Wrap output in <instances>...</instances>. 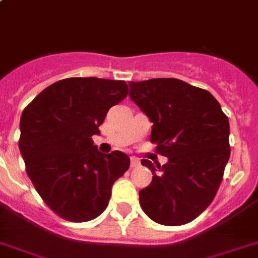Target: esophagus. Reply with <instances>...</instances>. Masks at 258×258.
I'll use <instances>...</instances> for the list:
<instances>
[{
	"mask_svg": "<svg viewBox=\"0 0 258 258\" xmlns=\"http://www.w3.org/2000/svg\"><path fill=\"white\" fill-rule=\"evenodd\" d=\"M140 165V161L136 157H131V168H136Z\"/></svg>",
	"mask_w": 258,
	"mask_h": 258,
	"instance_id": "1",
	"label": "esophagus"
}]
</instances>
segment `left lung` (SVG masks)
I'll return each mask as SVG.
<instances>
[{"label":"left lung","instance_id":"left-lung-1","mask_svg":"<svg viewBox=\"0 0 258 258\" xmlns=\"http://www.w3.org/2000/svg\"><path fill=\"white\" fill-rule=\"evenodd\" d=\"M130 98L151 122V142L168 157L153 165L152 182L139 191L143 211L156 223L181 226L213 202L229 159V123L219 102L205 89L177 79L130 84Z\"/></svg>","mask_w":258,"mask_h":258}]
</instances>
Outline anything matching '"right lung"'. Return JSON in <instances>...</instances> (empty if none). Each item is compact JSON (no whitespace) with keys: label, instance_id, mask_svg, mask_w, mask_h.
<instances>
[{"label":"right lung","instance_id":"right-lung-1","mask_svg":"<svg viewBox=\"0 0 258 258\" xmlns=\"http://www.w3.org/2000/svg\"><path fill=\"white\" fill-rule=\"evenodd\" d=\"M127 92L119 80L71 77L45 88L23 110L18 144L26 172L47 206L64 219L88 222L101 215L114 182L128 169L125 153H101L92 140Z\"/></svg>","mask_w":258,"mask_h":258}]
</instances>
